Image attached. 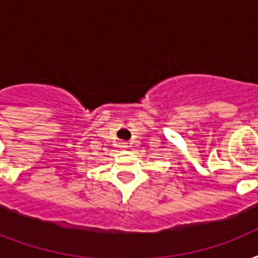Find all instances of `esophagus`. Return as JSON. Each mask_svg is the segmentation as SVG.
I'll list each match as a JSON object with an SVG mask.
<instances>
[{
    "instance_id": "esophagus-1",
    "label": "esophagus",
    "mask_w": 258,
    "mask_h": 258,
    "mask_svg": "<svg viewBox=\"0 0 258 258\" xmlns=\"http://www.w3.org/2000/svg\"><path fill=\"white\" fill-rule=\"evenodd\" d=\"M120 147H121V149H127V147H130V146H128V143L123 142V143H120Z\"/></svg>"
}]
</instances>
